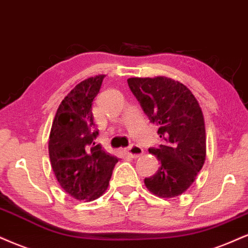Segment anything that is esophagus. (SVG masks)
<instances>
[{"label": "esophagus", "instance_id": "esophagus-1", "mask_svg": "<svg viewBox=\"0 0 248 248\" xmlns=\"http://www.w3.org/2000/svg\"><path fill=\"white\" fill-rule=\"evenodd\" d=\"M124 153L127 154V156H129L132 158H136V157H140L143 154V149L141 147H139V145L133 144V145H130L129 148L124 149Z\"/></svg>", "mask_w": 248, "mask_h": 248}]
</instances>
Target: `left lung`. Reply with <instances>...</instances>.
<instances>
[{
	"instance_id": "1",
	"label": "left lung",
	"mask_w": 248,
	"mask_h": 248,
	"mask_svg": "<svg viewBox=\"0 0 248 248\" xmlns=\"http://www.w3.org/2000/svg\"><path fill=\"white\" fill-rule=\"evenodd\" d=\"M128 86L149 120L159 127L162 143L149 153L160 166L144 179L159 198H174L194 183L205 160L204 119L198 100L187 86L168 77L128 78Z\"/></svg>"
}]
</instances>
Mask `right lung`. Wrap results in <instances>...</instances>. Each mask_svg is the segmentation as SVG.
<instances>
[{
    "instance_id": "right-lung-1",
    "label": "right lung",
    "mask_w": 248,
    "mask_h": 248,
    "mask_svg": "<svg viewBox=\"0 0 248 248\" xmlns=\"http://www.w3.org/2000/svg\"><path fill=\"white\" fill-rule=\"evenodd\" d=\"M105 75L83 80L60 104L49 134L48 151L59 184L77 200L92 201L108 187L119 159L106 153L94 140L92 101Z\"/></svg>"
}]
</instances>
